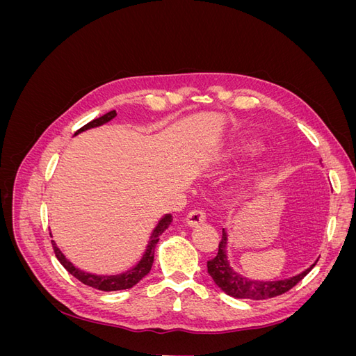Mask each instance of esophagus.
<instances>
[{"label":"esophagus","instance_id":"34e87169","mask_svg":"<svg viewBox=\"0 0 356 356\" xmlns=\"http://www.w3.org/2000/svg\"><path fill=\"white\" fill-rule=\"evenodd\" d=\"M204 220H207V215H204L200 209L191 211L186 217V222L190 225V227H197V225L204 222Z\"/></svg>","mask_w":356,"mask_h":356}]
</instances>
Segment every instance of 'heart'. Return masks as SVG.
I'll return each mask as SVG.
<instances>
[{
    "label": "heart",
    "instance_id": "1",
    "mask_svg": "<svg viewBox=\"0 0 356 356\" xmlns=\"http://www.w3.org/2000/svg\"><path fill=\"white\" fill-rule=\"evenodd\" d=\"M248 147L246 145H242V147H234V148H230L227 153H225L224 156H222V159H227V157H232V156H234L236 153H239V152H242V149H246Z\"/></svg>",
    "mask_w": 356,
    "mask_h": 356
}]
</instances>
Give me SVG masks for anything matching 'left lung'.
<instances>
[{"label": "left lung", "mask_w": 356, "mask_h": 356, "mask_svg": "<svg viewBox=\"0 0 356 356\" xmlns=\"http://www.w3.org/2000/svg\"><path fill=\"white\" fill-rule=\"evenodd\" d=\"M225 248H227V233L222 230V238L218 245V254L208 261V273L221 291L234 298L266 300L282 296L286 291L296 286L316 264H312L305 272L289 279H284V281H251V279H246L239 273H236L230 267Z\"/></svg>", "instance_id": "1"}]
</instances>
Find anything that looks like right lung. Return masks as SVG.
Masks as SVG:
<instances>
[{
	"label": "right lung",
	"instance_id": "right-lung-1",
	"mask_svg": "<svg viewBox=\"0 0 356 356\" xmlns=\"http://www.w3.org/2000/svg\"><path fill=\"white\" fill-rule=\"evenodd\" d=\"M117 115V113L113 110L110 113L104 114L102 117H98L95 118V120L89 122L88 124H84L83 127H80L77 132H75V135L80 134V132H84L88 131V129H92V127H96V126H101L106 122L113 120V118ZM172 222V215L170 213H166L163 218H161L157 224V227L154 229L152 238H149V242L147 245V251L145 254L143 255L141 261H139L134 268H131V270H127L126 273H122V275H113V276H98V275H92V273H86L83 270H80V268H77L75 266H72V263H70L65 255H63L59 248L56 246V243L51 241V245H53V250H55V254H56V258L59 260V263L67 268V270L74 276L77 277L80 282H83L84 285L88 286H92V288H96V289H101V291H122V289H129L135 286L139 281L144 276H147L149 273V270H152V266H153V261H154V248L159 242V238L160 234L163 233L168 227L169 224Z\"/></svg>",
	"mask_w": 356,
	"mask_h": 356
}]
</instances>
